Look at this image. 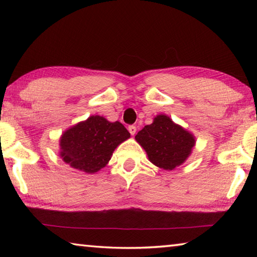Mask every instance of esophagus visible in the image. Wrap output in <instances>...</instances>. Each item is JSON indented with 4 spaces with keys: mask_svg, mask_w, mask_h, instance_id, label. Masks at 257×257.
Here are the masks:
<instances>
[{
    "mask_svg": "<svg viewBox=\"0 0 257 257\" xmlns=\"http://www.w3.org/2000/svg\"><path fill=\"white\" fill-rule=\"evenodd\" d=\"M128 130H129V133L132 134V136H134V135L136 134V132H137V128L135 127V125H129V127H128Z\"/></svg>",
    "mask_w": 257,
    "mask_h": 257,
    "instance_id": "esophagus-1",
    "label": "esophagus"
}]
</instances>
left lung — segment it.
<instances>
[{
	"label": "left lung",
	"instance_id": "8db88e82",
	"mask_svg": "<svg viewBox=\"0 0 257 257\" xmlns=\"http://www.w3.org/2000/svg\"><path fill=\"white\" fill-rule=\"evenodd\" d=\"M135 139L145 150L150 162L168 171L184 164L196 144L193 134L163 113L154 116L153 122L138 132Z\"/></svg>",
	"mask_w": 257,
	"mask_h": 257
}]
</instances>
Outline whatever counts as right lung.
Listing matches in <instances>:
<instances>
[{"mask_svg": "<svg viewBox=\"0 0 257 257\" xmlns=\"http://www.w3.org/2000/svg\"><path fill=\"white\" fill-rule=\"evenodd\" d=\"M130 138L124 125L101 115H90L63 132L60 137V158L85 173H95L111 160L113 152Z\"/></svg>", "mask_w": 257, "mask_h": 257, "instance_id": "obj_1", "label": "right lung"}]
</instances>
